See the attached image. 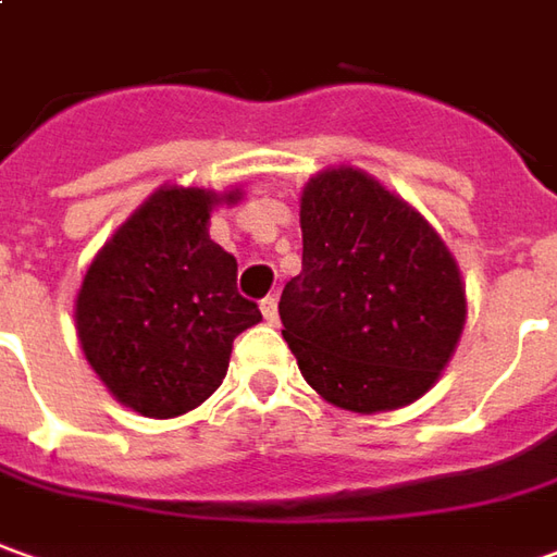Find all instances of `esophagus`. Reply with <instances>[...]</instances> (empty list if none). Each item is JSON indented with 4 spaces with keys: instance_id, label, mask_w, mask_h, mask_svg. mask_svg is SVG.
Listing matches in <instances>:
<instances>
[{
    "instance_id": "obj_1",
    "label": "esophagus",
    "mask_w": 557,
    "mask_h": 557,
    "mask_svg": "<svg viewBox=\"0 0 557 557\" xmlns=\"http://www.w3.org/2000/svg\"><path fill=\"white\" fill-rule=\"evenodd\" d=\"M262 317L268 326H277L280 313H277V298L274 295H268V298H262Z\"/></svg>"
}]
</instances>
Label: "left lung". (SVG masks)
<instances>
[{
    "instance_id": "8db88e82",
    "label": "left lung",
    "mask_w": 557,
    "mask_h": 557,
    "mask_svg": "<svg viewBox=\"0 0 557 557\" xmlns=\"http://www.w3.org/2000/svg\"><path fill=\"white\" fill-rule=\"evenodd\" d=\"M301 274L283 286L280 320L305 381L359 414L421 399L467 323L445 240L374 176L335 168L301 191Z\"/></svg>"
}]
</instances>
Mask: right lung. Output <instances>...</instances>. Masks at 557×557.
Here are the masks:
<instances>
[{
    "label": "right lung",
    "mask_w": 557,
    "mask_h": 557,
    "mask_svg": "<svg viewBox=\"0 0 557 557\" xmlns=\"http://www.w3.org/2000/svg\"><path fill=\"white\" fill-rule=\"evenodd\" d=\"M237 198L164 185L90 262L75 329L121 406L161 421L198 408L228 372L234 338L262 320L237 293V259L207 231L215 203Z\"/></svg>",
    "instance_id": "1"
}]
</instances>
